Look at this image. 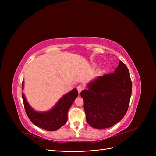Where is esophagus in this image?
<instances>
[{
    "mask_svg": "<svg viewBox=\"0 0 156 156\" xmlns=\"http://www.w3.org/2000/svg\"><path fill=\"white\" fill-rule=\"evenodd\" d=\"M76 88H77V90H78V93L80 94L81 91L83 90V88H84V87L82 86V85H79L77 87H76Z\"/></svg>",
    "mask_w": 156,
    "mask_h": 156,
    "instance_id": "esophagus-1",
    "label": "esophagus"
}]
</instances>
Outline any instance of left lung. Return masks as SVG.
<instances>
[{
	"label": "left lung",
	"instance_id": "1",
	"mask_svg": "<svg viewBox=\"0 0 156 156\" xmlns=\"http://www.w3.org/2000/svg\"><path fill=\"white\" fill-rule=\"evenodd\" d=\"M80 93L84 101L86 119L97 129L114 126L126 114L132 83L126 66L119 61L114 73L99 76Z\"/></svg>",
	"mask_w": 156,
	"mask_h": 156
}]
</instances>
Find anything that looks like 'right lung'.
Instances as JSON below:
<instances>
[{"label":"right lung","instance_id":"right-lung-1","mask_svg":"<svg viewBox=\"0 0 156 156\" xmlns=\"http://www.w3.org/2000/svg\"><path fill=\"white\" fill-rule=\"evenodd\" d=\"M23 81L22 89H23ZM76 88L62 96L54 107L48 111L40 112L35 111L28 103L22 93V98L26 113L35 125L47 131H55L64 125L68 121V111L78 96Z\"/></svg>","mask_w":156,"mask_h":156}]
</instances>
